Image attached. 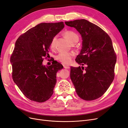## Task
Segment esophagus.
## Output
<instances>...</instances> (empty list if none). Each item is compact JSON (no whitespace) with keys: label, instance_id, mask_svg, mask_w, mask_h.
Returning <instances> with one entry per match:
<instances>
[{"label":"esophagus","instance_id":"esophagus-1","mask_svg":"<svg viewBox=\"0 0 128 128\" xmlns=\"http://www.w3.org/2000/svg\"><path fill=\"white\" fill-rule=\"evenodd\" d=\"M64 67L66 69H69L70 68V66H68V65H64Z\"/></svg>","mask_w":128,"mask_h":128}]
</instances>
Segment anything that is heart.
<instances>
[{
	"instance_id": "1",
	"label": "heart",
	"mask_w": 128,
	"mask_h": 128,
	"mask_svg": "<svg viewBox=\"0 0 128 128\" xmlns=\"http://www.w3.org/2000/svg\"><path fill=\"white\" fill-rule=\"evenodd\" d=\"M64 36L72 44L78 42L79 38L77 34L72 31H66L64 33ZM56 36L52 38L50 44V47L52 50L54 49ZM74 56V53L72 52H61L56 56V59L64 64H69L72 62V58Z\"/></svg>"
}]
</instances>
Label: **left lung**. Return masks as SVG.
<instances>
[{
  "label": "left lung",
  "mask_w": 128,
  "mask_h": 128,
  "mask_svg": "<svg viewBox=\"0 0 128 128\" xmlns=\"http://www.w3.org/2000/svg\"><path fill=\"white\" fill-rule=\"evenodd\" d=\"M65 24L75 28L82 40V49L75 60L82 67H70V78L77 94L86 100L98 98L114 78L116 56L111 38L99 26L84 19Z\"/></svg>",
  "instance_id": "8db88e82"
}]
</instances>
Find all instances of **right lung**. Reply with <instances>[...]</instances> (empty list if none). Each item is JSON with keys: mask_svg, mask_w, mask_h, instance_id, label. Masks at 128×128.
Instances as JSON below:
<instances>
[{"mask_svg": "<svg viewBox=\"0 0 128 128\" xmlns=\"http://www.w3.org/2000/svg\"><path fill=\"white\" fill-rule=\"evenodd\" d=\"M64 26L63 22L40 23L22 34L16 41L10 60L12 77L30 100L44 102L54 93L56 72L63 66L55 60L49 66L43 65L42 62L49 56L51 40Z\"/></svg>", "mask_w": 128, "mask_h": 128, "instance_id": "add662e5", "label": "right lung"}]
</instances>
